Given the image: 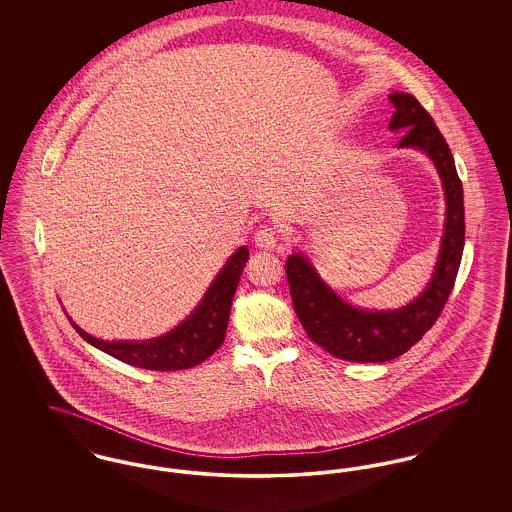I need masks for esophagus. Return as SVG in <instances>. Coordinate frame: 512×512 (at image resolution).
Wrapping results in <instances>:
<instances>
[{
	"instance_id": "34e87169",
	"label": "esophagus",
	"mask_w": 512,
	"mask_h": 512,
	"mask_svg": "<svg viewBox=\"0 0 512 512\" xmlns=\"http://www.w3.org/2000/svg\"><path fill=\"white\" fill-rule=\"evenodd\" d=\"M278 240H280L278 230L272 226H261L255 234V245L259 249H274L278 245Z\"/></svg>"
}]
</instances>
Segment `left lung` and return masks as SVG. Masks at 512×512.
I'll return each instance as SVG.
<instances>
[{
    "label": "left lung",
    "instance_id": "8db88e82",
    "mask_svg": "<svg viewBox=\"0 0 512 512\" xmlns=\"http://www.w3.org/2000/svg\"><path fill=\"white\" fill-rule=\"evenodd\" d=\"M391 130H403L401 147H418L436 163L443 180L447 219L438 267L428 288L397 311H363L345 303L301 255H290L286 276L293 311L307 336L330 355L355 363H386L407 353L436 324L461 267L464 247L463 184L455 159L430 113L411 94H390Z\"/></svg>",
    "mask_w": 512,
    "mask_h": 512
}]
</instances>
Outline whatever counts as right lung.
Here are the masks:
<instances>
[{"mask_svg": "<svg viewBox=\"0 0 512 512\" xmlns=\"http://www.w3.org/2000/svg\"><path fill=\"white\" fill-rule=\"evenodd\" d=\"M249 249L240 247L220 270L194 313L172 332L149 341H103L86 334L74 322V330L94 347L126 365L147 370H184L203 363L224 341L232 297L238 288Z\"/></svg>", "mask_w": 512, "mask_h": 512, "instance_id": "right-lung-1", "label": "right lung"}]
</instances>
